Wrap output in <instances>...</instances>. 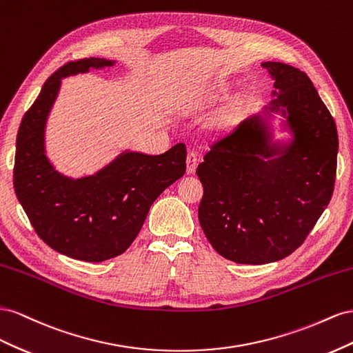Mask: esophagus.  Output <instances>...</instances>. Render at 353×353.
Masks as SVG:
<instances>
[{
	"mask_svg": "<svg viewBox=\"0 0 353 353\" xmlns=\"http://www.w3.org/2000/svg\"><path fill=\"white\" fill-rule=\"evenodd\" d=\"M198 158H199V154L196 152L195 149H190L188 152V159H186V171L189 174H192L195 168H196V163H198Z\"/></svg>",
	"mask_w": 353,
	"mask_h": 353,
	"instance_id": "obj_1",
	"label": "esophagus"
}]
</instances>
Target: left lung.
I'll use <instances>...</instances> for the list:
<instances>
[{
	"label": "left lung",
	"instance_id": "left-lung-1",
	"mask_svg": "<svg viewBox=\"0 0 353 353\" xmlns=\"http://www.w3.org/2000/svg\"><path fill=\"white\" fill-rule=\"evenodd\" d=\"M261 66L275 99L217 139L196 167L199 225L220 256L243 265L278 261L303 244L330 204L337 170V127L309 77L281 62ZM272 113L286 118L287 144L273 142Z\"/></svg>",
	"mask_w": 353,
	"mask_h": 353
}]
</instances>
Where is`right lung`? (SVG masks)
Segmentation results:
<instances>
[{
  "instance_id": "add662e5",
  "label": "right lung",
  "mask_w": 353,
  "mask_h": 353,
  "mask_svg": "<svg viewBox=\"0 0 353 353\" xmlns=\"http://www.w3.org/2000/svg\"><path fill=\"white\" fill-rule=\"evenodd\" d=\"M114 63L90 57L57 69L26 110L16 139L14 192L35 232L57 253L93 263L123 254L132 245L154 201L186 170L183 143L161 155L124 150L81 179L63 176L50 163L46 123L62 78Z\"/></svg>"
}]
</instances>
